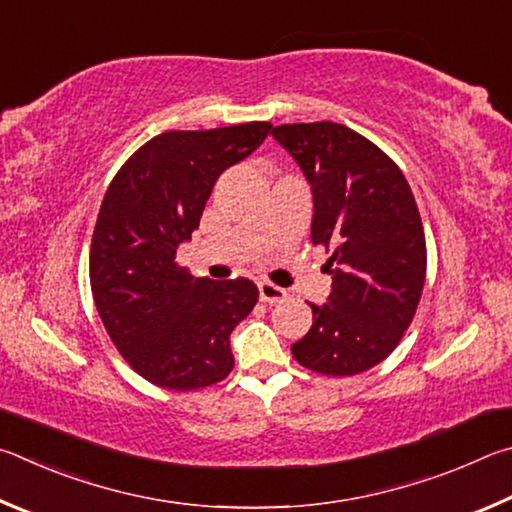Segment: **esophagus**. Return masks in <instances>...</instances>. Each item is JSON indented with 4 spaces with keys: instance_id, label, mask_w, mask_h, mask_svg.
Wrapping results in <instances>:
<instances>
[{
    "instance_id": "34e87169",
    "label": "esophagus",
    "mask_w": 512,
    "mask_h": 512,
    "mask_svg": "<svg viewBox=\"0 0 512 512\" xmlns=\"http://www.w3.org/2000/svg\"><path fill=\"white\" fill-rule=\"evenodd\" d=\"M258 297H261V301H265V303H279L288 297V292L270 281H263V283H258Z\"/></svg>"
}]
</instances>
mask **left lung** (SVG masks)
Returning a JSON list of instances; mask_svg holds the SVG:
<instances>
[{
  "mask_svg": "<svg viewBox=\"0 0 512 512\" xmlns=\"http://www.w3.org/2000/svg\"><path fill=\"white\" fill-rule=\"evenodd\" d=\"M272 137L297 161L312 191L310 238L333 249L324 306L292 344L301 366L324 375L373 369L398 346L425 285L427 249L402 170L342 123L276 125Z\"/></svg>",
  "mask_w": 512,
  "mask_h": 512,
  "instance_id": "8db88e82",
  "label": "left lung"
}]
</instances>
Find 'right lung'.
Wrapping results in <instances>:
<instances>
[{"instance_id":"add662e5","label":"right lung","mask_w":512,"mask_h":512,"mask_svg":"<svg viewBox=\"0 0 512 512\" xmlns=\"http://www.w3.org/2000/svg\"><path fill=\"white\" fill-rule=\"evenodd\" d=\"M270 130L251 121L157 134L103 197L89 251L94 303L125 362L157 387H209L233 369L229 335L254 310L258 288L249 279H195L175 254L200 227L218 177Z\"/></svg>"}]
</instances>
